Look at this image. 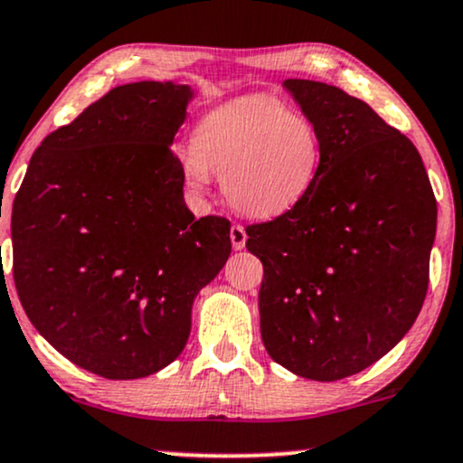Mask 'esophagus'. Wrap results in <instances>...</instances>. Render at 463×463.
Listing matches in <instances>:
<instances>
[{
  "instance_id": "1",
  "label": "esophagus",
  "mask_w": 463,
  "mask_h": 463,
  "mask_svg": "<svg viewBox=\"0 0 463 463\" xmlns=\"http://www.w3.org/2000/svg\"><path fill=\"white\" fill-rule=\"evenodd\" d=\"M231 241L235 250H243L245 241H248V235H245V228L241 224H232L231 226Z\"/></svg>"
}]
</instances>
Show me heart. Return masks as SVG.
I'll list each match as a JSON object with an SVG mask.
<instances>
[{
	"label": "heart",
	"instance_id": "b5f03b06",
	"mask_svg": "<svg viewBox=\"0 0 463 463\" xmlns=\"http://www.w3.org/2000/svg\"><path fill=\"white\" fill-rule=\"evenodd\" d=\"M323 137L307 115L265 96L226 102L203 117L181 173L196 194L222 179L232 209L250 218H278L314 190Z\"/></svg>",
	"mask_w": 463,
	"mask_h": 463
}]
</instances>
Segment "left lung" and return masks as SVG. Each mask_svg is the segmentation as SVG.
Here are the masks:
<instances>
[{
  "mask_svg": "<svg viewBox=\"0 0 463 463\" xmlns=\"http://www.w3.org/2000/svg\"><path fill=\"white\" fill-rule=\"evenodd\" d=\"M284 87L318 126L323 162L301 204L250 224L265 269L259 292L269 356L303 378L359 373L406 335L423 307L436 196L412 140L339 87Z\"/></svg>",
  "mask_w": 463,
  "mask_h": 463,
  "instance_id": "1",
  "label": "left lung"
}]
</instances>
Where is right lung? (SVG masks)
<instances>
[{
  "label": "right lung",
  "mask_w": 463,
  "mask_h": 463,
  "mask_svg": "<svg viewBox=\"0 0 463 463\" xmlns=\"http://www.w3.org/2000/svg\"><path fill=\"white\" fill-rule=\"evenodd\" d=\"M188 85H119L57 128L13 204V275L40 335L110 380L156 373L190 335L192 303L231 256V222L184 203L171 143Z\"/></svg>",
  "instance_id": "add662e5"
}]
</instances>
